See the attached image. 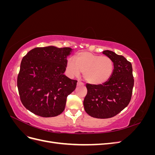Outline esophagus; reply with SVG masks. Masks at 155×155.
<instances>
[{"mask_svg": "<svg viewBox=\"0 0 155 155\" xmlns=\"http://www.w3.org/2000/svg\"><path fill=\"white\" fill-rule=\"evenodd\" d=\"M77 85H83L84 83H82V82H81V81H78Z\"/></svg>", "mask_w": 155, "mask_h": 155, "instance_id": "obj_1", "label": "esophagus"}]
</instances>
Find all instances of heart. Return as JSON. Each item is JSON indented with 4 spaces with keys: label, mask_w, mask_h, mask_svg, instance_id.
<instances>
[{
    "label": "heart",
    "mask_w": 155,
    "mask_h": 155,
    "mask_svg": "<svg viewBox=\"0 0 155 155\" xmlns=\"http://www.w3.org/2000/svg\"><path fill=\"white\" fill-rule=\"evenodd\" d=\"M69 58L67 62V72L70 77L78 76L83 72L85 80L93 85L107 82L114 71L113 61L108 56H101L88 51H80Z\"/></svg>",
    "instance_id": "obj_1"
}]
</instances>
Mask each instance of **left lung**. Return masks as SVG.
Wrapping results in <instances>:
<instances>
[{"instance_id":"obj_1","label":"left lung","mask_w":155,"mask_h":155,"mask_svg":"<svg viewBox=\"0 0 155 155\" xmlns=\"http://www.w3.org/2000/svg\"><path fill=\"white\" fill-rule=\"evenodd\" d=\"M103 54L111 58L114 71L110 78L102 85L87 84V94L84 109L93 118H112L124 110L131 99L134 86L132 64L124 56L110 50Z\"/></svg>"}]
</instances>
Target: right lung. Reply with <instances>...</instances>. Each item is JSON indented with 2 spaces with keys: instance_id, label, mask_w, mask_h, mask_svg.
I'll list each match as a JSON object with an SVG mask.
<instances>
[{
  "instance_id": "obj_1",
  "label": "right lung",
  "mask_w": 155,
  "mask_h": 155,
  "mask_svg": "<svg viewBox=\"0 0 155 155\" xmlns=\"http://www.w3.org/2000/svg\"><path fill=\"white\" fill-rule=\"evenodd\" d=\"M72 49L49 46L31 50L22 58L17 77L20 99L26 109L41 117H54L64 110L77 81L64 75Z\"/></svg>"
}]
</instances>
